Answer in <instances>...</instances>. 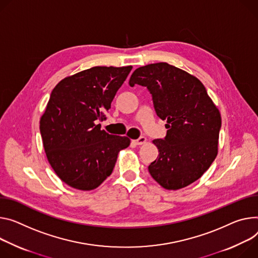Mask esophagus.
<instances>
[{"label":"esophagus","instance_id":"1","mask_svg":"<svg viewBox=\"0 0 258 258\" xmlns=\"http://www.w3.org/2000/svg\"><path fill=\"white\" fill-rule=\"evenodd\" d=\"M146 141H147V139L145 137H140L137 140H133V143L135 145H143L146 143Z\"/></svg>","mask_w":258,"mask_h":258}]
</instances>
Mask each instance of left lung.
<instances>
[{
    "label": "left lung",
    "mask_w": 258,
    "mask_h": 258,
    "mask_svg": "<svg viewBox=\"0 0 258 258\" xmlns=\"http://www.w3.org/2000/svg\"><path fill=\"white\" fill-rule=\"evenodd\" d=\"M130 85L147 87L154 110L167 120V135L156 139L159 154L148 171L166 189H180L210 168L218 150L221 116L195 76L167 62L140 67Z\"/></svg>",
    "instance_id": "1"
}]
</instances>
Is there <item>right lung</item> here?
<instances>
[{"instance_id":"1","label":"right lung","mask_w":258,"mask_h":258,"mask_svg":"<svg viewBox=\"0 0 258 258\" xmlns=\"http://www.w3.org/2000/svg\"><path fill=\"white\" fill-rule=\"evenodd\" d=\"M132 68L93 67L62 79L51 91L40 120L43 146L56 175L73 188H97L131 143L102 131L98 122L106 120Z\"/></svg>"}]
</instances>
